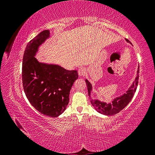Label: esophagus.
<instances>
[{
    "label": "esophagus",
    "instance_id": "esophagus-1",
    "mask_svg": "<svg viewBox=\"0 0 155 155\" xmlns=\"http://www.w3.org/2000/svg\"><path fill=\"white\" fill-rule=\"evenodd\" d=\"M78 73L79 77H83L86 74V70L84 68H80L78 70Z\"/></svg>",
    "mask_w": 155,
    "mask_h": 155
}]
</instances>
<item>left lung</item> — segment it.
Wrapping results in <instances>:
<instances>
[{
  "mask_svg": "<svg viewBox=\"0 0 155 155\" xmlns=\"http://www.w3.org/2000/svg\"><path fill=\"white\" fill-rule=\"evenodd\" d=\"M126 41L128 43H130V41L126 39ZM139 72H140V66H138L137 74L133 82L131 84L130 86L128 87V90L126 91V93L122 94L121 96L115 97V98L112 99L111 102L107 103L106 102L102 101L99 99H91L90 102L92 104L94 108L100 114L105 115H113L119 113L122 111L123 109H124L128 105V104L130 103L132 100L133 96L137 90V87L138 85V79H139ZM86 84L87 86V91L89 96H91V92L92 91V85L87 79H85Z\"/></svg>",
  "mask_w": 155,
  "mask_h": 155,
  "instance_id": "obj_1",
  "label": "left lung"
}]
</instances>
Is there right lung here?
<instances>
[{
    "label": "right lung",
    "instance_id": "add662e5",
    "mask_svg": "<svg viewBox=\"0 0 155 155\" xmlns=\"http://www.w3.org/2000/svg\"><path fill=\"white\" fill-rule=\"evenodd\" d=\"M51 37L44 30L28 43L22 59V84L31 105L41 114L59 116L69 103L70 91L77 79V70L58 64L40 62L35 57L40 47Z\"/></svg>",
    "mask_w": 155,
    "mask_h": 155
}]
</instances>
